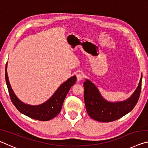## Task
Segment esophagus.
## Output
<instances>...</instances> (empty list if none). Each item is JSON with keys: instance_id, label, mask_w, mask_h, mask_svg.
<instances>
[{"instance_id": "esophagus-1", "label": "esophagus", "mask_w": 148, "mask_h": 148, "mask_svg": "<svg viewBox=\"0 0 148 148\" xmlns=\"http://www.w3.org/2000/svg\"><path fill=\"white\" fill-rule=\"evenodd\" d=\"M76 77H77V81H80V80H82V79H83L84 75L82 73V72H78V73L76 74Z\"/></svg>"}]
</instances>
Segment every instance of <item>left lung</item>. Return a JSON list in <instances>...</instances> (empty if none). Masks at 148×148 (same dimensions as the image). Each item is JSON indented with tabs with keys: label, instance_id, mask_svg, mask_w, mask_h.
Returning <instances> with one entry per match:
<instances>
[{
	"label": "left lung",
	"instance_id": "obj_1",
	"mask_svg": "<svg viewBox=\"0 0 148 148\" xmlns=\"http://www.w3.org/2000/svg\"><path fill=\"white\" fill-rule=\"evenodd\" d=\"M142 74L138 86L132 96L123 102H110L102 98L98 89L88 79L84 83V101L87 114L96 121L111 122L131 111L138 101L142 87Z\"/></svg>",
	"mask_w": 148,
	"mask_h": 148
}]
</instances>
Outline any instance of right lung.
I'll return each instance as SVG.
<instances>
[{"label": "right lung", "mask_w": 148, "mask_h": 148, "mask_svg": "<svg viewBox=\"0 0 148 148\" xmlns=\"http://www.w3.org/2000/svg\"><path fill=\"white\" fill-rule=\"evenodd\" d=\"M7 63L5 68V79L8 87L10 97L12 103L16 108L25 116L32 119L44 121L54 118L61 112L64 100L69 91L71 86L76 83V77L74 76L66 80L59 86L51 98L44 103L38 106H31L19 101L16 96L10 84L8 74H7Z\"/></svg>", "instance_id": "obj_1"}]
</instances>
